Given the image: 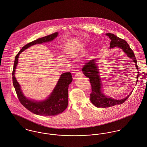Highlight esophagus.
<instances>
[{"instance_id":"1","label":"esophagus","mask_w":147,"mask_h":147,"mask_svg":"<svg viewBox=\"0 0 147 147\" xmlns=\"http://www.w3.org/2000/svg\"><path fill=\"white\" fill-rule=\"evenodd\" d=\"M82 73H81L80 72H78L75 74V77H80L81 76H82Z\"/></svg>"}]
</instances>
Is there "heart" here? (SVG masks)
<instances>
[{
    "instance_id": "obj_1",
    "label": "heart",
    "mask_w": 147,
    "mask_h": 147,
    "mask_svg": "<svg viewBox=\"0 0 147 147\" xmlns=\"http://www.w3.org/2000/svg\"><path fill=\"white\" fill-rule=\"evenodd\" d=\"M69 56L70 58H76L78 57L79 54L76 53H71L69 55Z\"/></svg>"
}]
</instances>
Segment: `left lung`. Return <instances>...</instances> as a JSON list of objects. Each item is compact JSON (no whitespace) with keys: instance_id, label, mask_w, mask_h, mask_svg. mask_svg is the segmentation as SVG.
<instances>
[{"instance_id":"obj_1","label":"left lung","mask_w":147,"mask_h":147,"mask_svg":"<svg viewBox=\"0 0 147 147\" xmlns=\"http://www.w3.org/2000/svg\"><path fill=\"white\" fill-rule=\"evenodd\" d=\"M106 35L111 39L109 49L115 47L120 48L128 57L133 61L136 69L139 71L136 59L133 50L130 48L127 42L125 40L116 36L113 34L107 33ZM98 61V59H93L86 63L82 68L83 74L85 76L89 78L92 85V93L90 94L91 102L95 107L98 108H106L122 104L129 97L132 92L128 96L121 99H115L106 96L103 92V86L99 72ZM138 74L139 72H138L137 76H138ZM138 78H137L136 84H137Z\"/></svg>"}]
</instances>
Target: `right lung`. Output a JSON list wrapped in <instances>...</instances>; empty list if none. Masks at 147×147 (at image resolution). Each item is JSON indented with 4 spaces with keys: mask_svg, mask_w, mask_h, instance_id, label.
<instances>
[{
    "mask_svg": "<svg viewBox=\"0 0 147 147\" xmlns=\"http://www.w3.org/2000/svg\"><path fill=\"white\" fill-rule=\"evenodd\" d=\"M58 35V32L41 38L25 45L15 57L12 79L14 88L16 90L18 99L21 103L30 112L34 114L49 116H55L63 112L68 106V86L72 81V75L69 72H65L61 75L53 91L49 96L42 100H36L27 98L23 93L19 83L15 78V71L18 62L20 54L28 48L38 44L50 42Z\"/></svg>",
    "mask_w": 147,
    "mask_h": 147,
    "instance_id": "add662e5",
    "label": "right lung"
}]
</instances>
